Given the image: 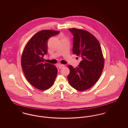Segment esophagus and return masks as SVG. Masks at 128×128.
<instances>
[{"label":"esophagus","instance_id":"34e87169","mask_svg":"<svg viewBox=\"0 0 128 128\" xmlns=\"http://www.w3.org/2000/svg\"><path fill=\"white\" fill-rule=\"evenodd\" d=\"M65 67V65H63V64H59L58 65V67H59V68L60 69H61L62 68H63V67Z\"/></svg>","mask_w":128,"mask_h":128}]
</instances>
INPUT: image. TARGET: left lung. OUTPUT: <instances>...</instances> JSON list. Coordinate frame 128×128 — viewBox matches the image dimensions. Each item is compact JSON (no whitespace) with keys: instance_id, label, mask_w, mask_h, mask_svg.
I'll return each instance as SVG.
<instances>
[{"instance_id":"obj_1","label":"left lung","mask_w":128,"mask_h":128,"mask_svg":"<svg viewBox=\"0 0 128 128\" xmlns=\"http://www.w3.org/2000/svg\"><path fill=\"white\" fill-rule=\"evenodd\" d=\"M72 34L73 54L82 58L78 67L68 65L67 76L70 84L76 90L90 88L100 78L103 72L104 59L98 39L89 32L76 28L68 29Z\"/></svg>"}]
</instances>
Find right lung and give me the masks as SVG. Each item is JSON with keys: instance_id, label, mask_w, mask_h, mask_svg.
<instances>
[{"instance_id": "1", "label": "right lung", "mask_w": 128, "mask_h": 128, "mask_svg": "<svg viewBox=\"0 0 128 128\" xmlns=\"http://www.w3.org/2000/svg\"><path fill=\"white\" fill-rule=\"evenodd\" d=\"M60 31L42 30L30 38L25 47L21 64L25 77L31 85L45 90L54 83L58 73L55 65L44 62L48 53V39L60 33Z\"/></svg>"}]
</instances>
